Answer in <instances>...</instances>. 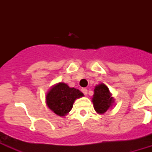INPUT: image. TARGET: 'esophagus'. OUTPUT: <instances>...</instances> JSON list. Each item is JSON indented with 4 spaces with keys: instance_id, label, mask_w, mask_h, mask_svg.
<instances>
[{
    "instance_id": "esophagus-1",
    "label": "esophagus",
    "mask_w": 152,
    "mask_h": 152,
    "mask_svg": "<svg viewBox=\"0 0 152 152\" xmlns=\"http://www.w3.org/2000/svg\"><path fill=\"white\" fill-rule=\"evenodd\" d=\"M81 91H82V92H83L84 95H87V94H88V90H87V88H82Z\"/></svg>"
}]
</instances>
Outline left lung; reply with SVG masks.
<instances>
[{
	"label": "left lung",
	"instance_id": "8db88e82",
	"mask_svg": "<svg viewBox=\"0 0 152 152\" xmlns=\"http://www.w3.org/2000/svg\"><path fill=\"white\" fill-rule=\"evenodd\" d=\"M94 109L98 113H104L113 106L114 99L109 88L104 83L95 86L92 98Z\"/></svg>",
	"mask_w": 152,
	"mask_h": 152
}]
</instances>
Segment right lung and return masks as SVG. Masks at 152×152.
<instances>
[{
  "instance_id": "right-lung-1",
  "label": "right lung",
  "mask_w": 152,
  "mask_h": 152,
  "mask_svg": "<svg viewBox=\"0 0 152 152\" xmlns=\"http://www.w3.org/2000/svg\"><path fill=\"white\" fill-rule=\"evenodd\" d=\"M83 96L78 89L59 83L53 86L46 94V105L57 115L63 117L71 110L75 100Z\"/></svg>"
}]
</instances>
